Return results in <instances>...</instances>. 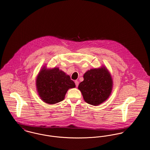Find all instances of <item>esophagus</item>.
<instances>
[{"label": "esophagus", "mask_w": 150, "mask_h": 150, "mask_svg": "<svg viewBox=\"0 0 150 150\" xmlns=\"http://www.w3.org/2000/svg\"><path fill=\"white\" fill-rule=\"evenodd\" d=\"M74 82H75V85H76V87L78 86H79V82L77 81V80H76L75 81H74Z\"/></svg>", "instance_id": "34e87169"}]
</instances>
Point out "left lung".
<instances>
[{"instance_id": "left-lung-1", "label": "left lung", "mask_w": 150, "mask_h": 150, "mask_svg": "<svg viewBox=\"0 0 150 150\" xmlns=\"http://www.w3.org/2000/svg\"><path fill=\"white\" fill-rule=\"evenodd\" d=\"M83 79L78 88L86 102L98 105L108 98L113 82L110 73L105 67L87 71L83 75Z\"/></svg>"}]
</instances>
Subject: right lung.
Returning <instances> with one entry per match:
<instances>
[{
	"mask_svg": "<svg viewBox=\"0 0 150 150\" xmlns=\"http://www.w3.org/2000/svg\"><path fill=\"white\" fill-rule=\"evenodd\" d=\"M36 86L41 99L50 104L63 101L68 89L76 86L70 76L57 68H43L37 76Z\"/></svg>",
	"mask_w": 150,
	"mask_h": 150,
	"instance_id": "1",
	"label": "right lung"
}]
</instances>
